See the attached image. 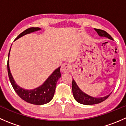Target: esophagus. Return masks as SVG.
I'll return each instance as SVG.
<instances>
[{
    "label": "esophagus",
    "mask_w": 126,
    "mask_h": 126,
    "mask_svg": "<svg viewBox=\"0 0 126 126\" xmlns=\"http://www.w3.org/2000/svg\"><path fill=\"white\" fill-rule=\"evenodd\" d=\"M71 70V66L70 64L67 63H64L62 64L61 67V71L62 72H69Z\"/></svg>",
    "instance_id": "obj_1"
}]
</instances>
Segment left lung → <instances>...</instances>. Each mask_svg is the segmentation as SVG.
<instances>
[{
	"label": "left lung",
	"instance_id": "8db88e82",
	"mask_svg": "<svg viewBox=\"0 0 126 126\" xmlns=\"http://www.w3.org/2000/svg\"><path fill=\"white\" fill-rule=\"evenodd\" d=\"M95 30L96 32L100 36H103V37H106L108 38L109 39L113 40L111 36L106 32L104 30H101V29H95ZM72 93H73L74 97L75 100L77 102H78L80 104H84V105H94V104H99L105 101V99L109 97L110 94L107 95L106 96L102 97H92L91 96H89L87 94L85 93L84 92L82 91L78 85L76 83V81L72 79Z\"/></svg>",
	"mask_w": 126,
	"mask_h": 126
}]
</instances>
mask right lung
Segmentation results:
<instances>
[{
  "mask_svg": "<svg viewBox=\"0 0 126 126\" xmlns=\"http://www.w3.org/2000/svg\"><path fill=\"white\" fill-rule=\"evenodd\" d=\"M39 30H41V29L39 27H30L26 29L23 32L19 34L15 39V40L22 37L24 35ZM10 52L8 54V62H7V69H8L9 79L15 92L22 99L30 104H35V105H43L50 102L54 97L57 81L61 77L60 67L56 69L53 72V73L47 79L43 85L33 90H25L16 84L10 72V66H9Z\"/></svg>",
  "mask_w": 126,
  "mask_h": 126,
  "instance_id": "right-lung-1",
  "label": "right lung"
}]
</instances>
